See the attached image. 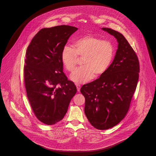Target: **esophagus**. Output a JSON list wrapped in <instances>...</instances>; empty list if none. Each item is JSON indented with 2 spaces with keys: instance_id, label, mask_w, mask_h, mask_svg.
Instances as JSON below:
<instances>
[{
  "instance_id": "1",
  "label": "esophagus",
  "mask_w": 156,
  "mask_h": 156,
  "mask_svg": "<svg viewBox=\"0 0 156 156\" xmlns=\"http://www.w3.org/2000/svg\"><path fill=\"white\" fill-rule=\"evenodd\" d=\"M76 86L77 90V91H80V89H81V85H79V84H76Z\"/></svg>"
}]
</instances>
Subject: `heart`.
Instances as JSON below:
<instances>
[{
    "instance_id": "b5f03b06",
    "label": "heart",
    "mask_w": 156,
    "mask_h": 156,
    "mask_svg": "<svg viewBox=\"0 0 156 156\" xmlns=\"http://www.w3.org/2000/svg\"><path fill=\"white\" fill-rule=\"evenodd\" d=\"M114 48L110 41L88 34L75 40L73 48L63 47L61 58L63 66L69 72L76 69L78 57L83 58V66L71 75L76 83H86L95 77L101 76L106 71L113 60Z\"/></svg>"
}]
</instances>
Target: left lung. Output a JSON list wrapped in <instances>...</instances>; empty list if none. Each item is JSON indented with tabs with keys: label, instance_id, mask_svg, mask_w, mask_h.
I'll return each mask as SVG.
<instances>
[{
	"label": "left lung",
	"instance_id": "obj_1",
	"mask_svg": "<svg viewBox=\"0 0 156 156\" xmlns=\"http://www.w3.org/2000/svg\"><path fill=\"white\" fill-rule=\"evenodd\" d=\"M102 30L118 43L113 62L99 79L83 85L80 91L85 99V113L96 129H108L126 115L136 91L140 71L138 58L122 34L109 28Z\"/></svg>",
	"mask_w": 156,
	"mask_h": 156
}]
</instances>
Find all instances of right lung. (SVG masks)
<instances>
[{"mask_svg":"<svg viewBox=\"0 0 156 156\" xmlns=\"http://www.w3.org/2000/svg\"><path fill=\"white\" fill-rule=\"evenodd\" d=\"M76 27L62 25L37 33L27 49L24 81L37 118L47 125L62 119L76 87L63 72L61 52Z\"/></svg>","mask_w":156,"mask_h":156,"instance_id":"1","label":"right lung"}]
</instances>
